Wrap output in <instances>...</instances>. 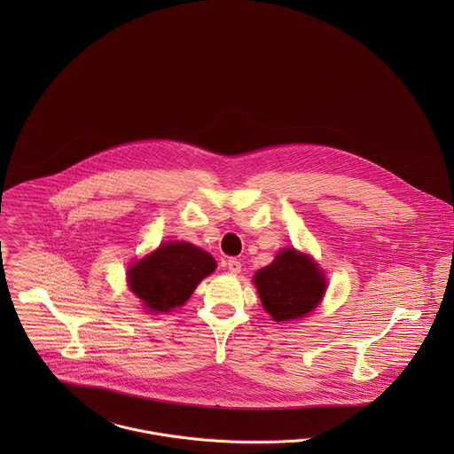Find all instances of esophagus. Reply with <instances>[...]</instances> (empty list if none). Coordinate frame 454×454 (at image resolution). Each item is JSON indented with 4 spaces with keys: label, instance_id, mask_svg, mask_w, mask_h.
<instances>
[{
    "label": "esophagus",
    "instance_id": "obj_1",
    "mask_svg": "<svg viewBox=\"0 0 454 454\" xmlns=\"http://www.w3.org/2000/svg\"><path fill=\"white\" fill-rule=\"evenodd\" d=\"M227 269L232 272V274H239L241 272V262L238 259L227 260Z\"/></svg>",
    "mask_w": 454,
    "mask_h": 454
}]
</instances>
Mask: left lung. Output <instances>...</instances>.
Returning <instances> with one entry per match:
<instances>
[{
	"instance_id": "left-lung-1",
	"label": "left lung",
	"mask_w": 454,
	"mask_h": 454,
	"mask_svg": "<svg viewBox=\"0 0 454 454\" xmlns=\"http://www.w3.org/2000/svg\"><path fill=\"white\" fill-rule=\"evenodd\" d=\"M254 281L263 309L276 322H290L311 313L326 286L317 263L292 248L257 270Z\"/></svg>"
}]
</instances>
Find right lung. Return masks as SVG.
<instances>
[{
  "instance_id": "obj_1",
  "label": "right lung",
  "mask_w": 454,
  "mask_h": 454,
  "mask_svg": "<svg viewBox=\"0 0 454 454\" xmlns=\"http://www.w3.org/2000/svg\"><path fill=\"white\" fill-rule=\"evenodd\" d=\"M215 267V259L191 243H166L130 267V290L148 309L166 313L184 306Z\"/></svg>"
}]
</instances>
